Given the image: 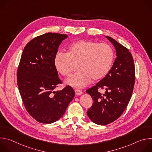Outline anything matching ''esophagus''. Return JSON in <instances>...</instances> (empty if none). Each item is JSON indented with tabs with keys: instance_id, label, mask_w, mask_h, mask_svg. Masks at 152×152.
Returning a JSON list of instances; mask_svg holds the SVG:
<instances>
[{
	"instance_id": "obj_1",
	"label": "esophagus",
	"mask_w": 152,
	"mask_h": 152,
	"mask_svg": "<svg viewBox=\"0 0 152 152\" xmlns=\"http://www.w3.org/2000/svg\"><path fill=\"white\" fill-rule=\"evenodd\" d=\"M75 93H76V96H80L82 94V92L79 90H75Z\"/></svg>"
}]
</instances>
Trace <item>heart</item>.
Instances as JSON below:
<instances>
[{"instance_id":"obj_1","label":"heart","mask_w":152,"mask_h":152,"mask_svg":"<svg viewBox=\"0 0 152 152\" xmlns=\"http://www.w3.org/2000/svg\"><path fill=\"white\" fill-rule=\"evenodd\" d=\"M114 60V52L106 43L90 40L76 41L68 48L67 53L58 52L53 64L57 72L64 76H69L72 62H78L79 70L67 79L66 83L74 88H82L94 80L104 77L110 71Z\"/></svg>"}]
</instances>
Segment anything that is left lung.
Masks as SVG:
<instances>
[{
    "label": "left lung",
    "instance_id": "obj_1",
    "mask_svg": "<svg viewBox=\"0 0 152 152\" xmlns=\"http://www.w3.org/2000/svg\"><path fill=\"white\" fill-rule=\"evenodd\" d=\"M105 37L114 46L117 58L106 76L86 91L94 101L87 115L99 125L110 124L121 115L131 100L135 79L132 54L113 38ZM100 88L105 89L104 94L98 92Z\"/></svg>",
    "mask_w": 152,
    "mask_h": 152
}]
</instances>
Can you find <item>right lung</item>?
Listing matches in <instances>:
<instances>
[{
  "label": "right lung",
  "mask_w": 152,
  "mask_h": 152,
  "mask_svg": "<svg viewBox=\"0 0 152 152\" xmlns=\"http://www.w3.org/2000/svg\"><path fill=\"white\" fill-rule=\"evenodd\" d=\"M66 34L47 33L25 47L17 70L20 94L28 113L37 121L50 124L62 117L75 93L70 86L54 91L61 84L53 61Z\"/></svg>",
  "instance_id": "1"
}]
</instances>
